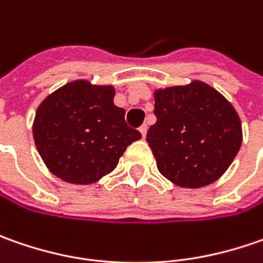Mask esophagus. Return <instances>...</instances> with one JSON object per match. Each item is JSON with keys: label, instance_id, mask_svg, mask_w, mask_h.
Returning <instances> with one entry per match:
<instances>
[{"label": "esophagus", "instance_id": "obj_1", "mask_svg": "<svg viewBox=\"0 0 263 263\" xmlns=\"http://www.w3.org/2000/svg\"><path fill=\"white\" fill-rule=\"evenodd\" d=\"M139 132H140V135H142V137L145 139V137H146V132H147V126H146V124L140 126V128H139Z\"/></svg>", "mask_w": 263, "mask_h": 263}]
</instances>
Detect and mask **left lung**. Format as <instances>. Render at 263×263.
I'll list each match as a JSON object with an SVG mask.
<instances>
[{
    "mask_svg": "<svg viewBox=\"0 0 263 263\" xmlns=\"http://www.w3.org/2000/svg\"><path fill=\"white\" fill-rule=\"evenodd\" d=\"M157 123L146 140L159 173L177 186L199 189L217 181L241 146V121L217 89L193 80L157 89Z\"/></svg>",
    "mask_w": 263,
    "mask_h": 263,
    "instance_id": "1",
    "label": "left lung"
}]
</instances>
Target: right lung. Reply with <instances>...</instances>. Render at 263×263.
Masks as SVG:
<instances>
[{
    "mask_svg": "<svg viewBox=\"0 0 263 263\" xmlns=\"http://www.w3.org/2000/svg\"><path fill=\"white\" fill-rule=\"evenodd\" d=\"M116 89L73 80L37 106L33 139L46 168L66 183L86 186L114 171L126 147L142 135L114 105Z\"/></svg>",
    "mask_w": 263,
    "mask_h": 263,
    "instance_id": "right-lung-1",
    "label": "right lung"
}]
</instances>
